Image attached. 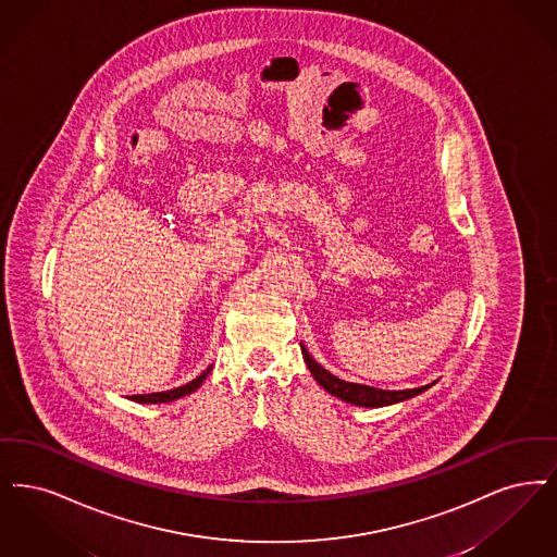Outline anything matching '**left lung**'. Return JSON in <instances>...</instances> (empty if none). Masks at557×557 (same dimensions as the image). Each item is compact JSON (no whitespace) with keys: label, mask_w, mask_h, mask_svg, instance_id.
I'll use <instances>...</instances> for the list:
<instances>
[{"label":"left lung","mask_w":557,"mask_h":557,"mask_svg":"<svg viewBox=\"0 0 557 557\" xmlns=\"http://www.w3.org/2000/svg\"><path fill=\"white\" fill-rule=\"evenodd\" d=\"M301 354L306 358V363L315 379V383L324 391H329L331 395L339 397L347 404L354 406H362V408H383V406H391V404H399L406 401L410 397L420 395L422 391L431 388V385L424 387L406 388V391H385V388L368 387V385H358V383H347L341 381L335 374H331L329 370H324L320 363L315 362L314 358L308 354V349L301 343Z\"/></svg>","instance_id":"left-lung-1"}]
</instances>
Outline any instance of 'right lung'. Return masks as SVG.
I'll use <instances>...</instances> for the list:
<instances>
[{
  "instance_id": "add662e5",
  "label": "right lung",
  "mask_w": 557,
  "mask_h": 557,
  "mask_svg": "<svg viewBox=\"0 0 557 557\" xmlns=\"http://www.w3.org/2000/svg\"><path fill=\"white\" fill-rule=\"evenodd\" d=\"M210 370H212V366H210L208 370H203V372H201L197 379H194L191 383L183 385V387L172 388V391H162V393L133 395L131 399H133V401H137V404H169V401H174V399H181V397H185V395L194 393L195 388H199V385L206 381V376L210 374Z\"/></svg>"
}]
</instances>
